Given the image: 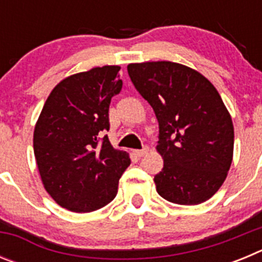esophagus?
Wrapping results in <instances>:
<instances>
[{
    "instance_id": "1",
    "label": "esophagus",
    "mask_w": 262,
    "mask_h": 262,
    "mask_svg": "<svg viewBox=\"0 0 262 262\" xmlns=\"http://www.w3.org/2000/svg\"><path fill=\"white\" fill-rule=\"evenodd\" d=\"M148 151H149V148L144 147V148H143V149H136L135 155H136V156H139V157H143V156H144V155L148 154Z\"/></svg>"
}]
</instances>
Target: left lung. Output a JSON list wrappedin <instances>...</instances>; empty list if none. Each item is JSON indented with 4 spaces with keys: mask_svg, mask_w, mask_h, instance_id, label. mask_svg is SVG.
I'll return each mask as SVG.
<instances>
[{
    "mask_svg": "<svg viewBox=\"0 0 262 262\" xmlns=\"http://www.w3.org/2000/svg\"><path fill=\"white\" fill-rule=\"evenodd\" d=\"M139 94L159 122L157 151L164 166L156 190L177 205L211 198L230 170L233 124L214 85L201 73L172 61L128 64Z\"/></svg>",
    "mask_w": 262,
    "mask_h": 262,
    "instance_id": "obj_1",
    "label": "left lung"
}]
</instances>
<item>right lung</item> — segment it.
Segmentation results:
<instances>
[{
    "instance_id": "obj_1",
    "label": "right lung",
    "mask_w": 262,
    "mask_h": 262,
    "mask_svg": "<svg viewBox=\"0 0 262 262\" xmlns=\"http://www.w3.org/2000/svg\"><path fill=\"white\" fill-rule=\"evenodd\" d=\"M120 67L69 76L46 101L34 131V154L46 190L73 212L98 210L114 200L128 154L114 149L108 106L120 93Z\"/></svg>"
}]
</instances>
